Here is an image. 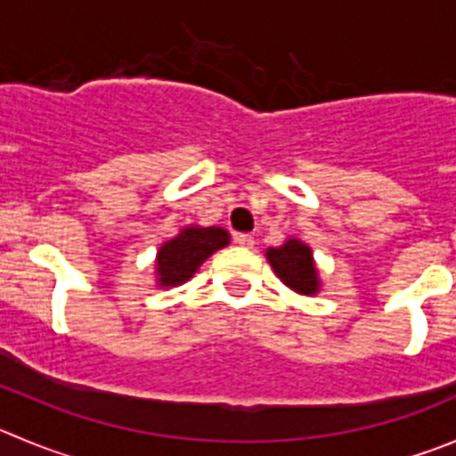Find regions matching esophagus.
Here are the masks:
<instances>
[{
    "instance_id": "esophagus-1",
    "label": "esophagus",
    "mask_w": 456,
    "mask_h": 456,
    "mask_svg": "<svg viewBox=\"0 0 456 456\" xmlns=\"http://www.w3.org/2000/svg\"><path fill=\"white\" fill-rule=\"evenodd\" d=\"M235 244L244 246V248H253L255 237L248 235V232H237V235H235Z\"/></svg>"
}]
</instances>
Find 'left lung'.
<instances>
[{"label":"left lung","mask_w":456,"mask_h":456,"mask_svg":"<svg viewBox=\"0 0 456 456\" xmlns=\"http://www.w3.org/2000/svg\"><path fill=\"white\" fill-rule=\"evenodd\" d=\"M273 271L286 286L297 293L311 296L318 290V273L314 266V255L309 246L297 240H289L280 248H268L266 253Z\"/></svg>","instance_id":"1"}]
</instances>
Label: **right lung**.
I'll use <instances>...</instances> for the list:
<instances>
[{
    "mask_svg": "<svg viewBox=\"0 0 456 456\" xmlns=\"http://www.w3.org/2000/svg\"><path fill=\"white\" fill-rule=\"evenodd\" d=\"M231 241V235L224 228H185L179 237L167 241L159 250V275L163 286H176L188 281L199 266L210 257L215 250L224 248Z\"/></svg>",
    "mask_w": 456,
    "mask_h": 456,
    "instance_id": "add662e5",
    "label": "right lung"
}]
</instances>
